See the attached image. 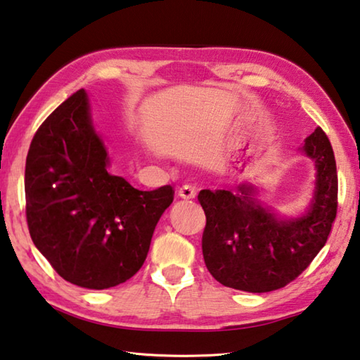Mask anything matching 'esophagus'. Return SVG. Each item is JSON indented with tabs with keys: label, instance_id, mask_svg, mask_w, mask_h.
Segmentation results:
<instances>
[{
	"label": "esophagus",
	"instance_id": "obj_1",
	"mask_svg": "<svg viewBox=\"0 0 360 360\" xmlns=\"http://www.w3.org/2000/svg\"><path fill=\"white\" fill-rule=\"evenodd\" d=\"M177 194H179L180 199H185V200H191V199L195 198V191H194V188L191 185L180 186Z\"/></svg>",
	"mask_w": 360,
	"mask_h": 360
}]
</instances>
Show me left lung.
Here are the masks:
<instances>
[{"label": "left lung", "mask_w": 360, "mask_h": 360, "mask_svg": "<svg viewBox=\"0 0 360 360\" xmlns=\"http://www.w3.org/2000/svg\"><path fill=\"white\" fill-rule=\"evenodd\" d=\"M300 152L314 162L311 198L304 212L281 214L259 199L260 189L244 183L236 191L202 189L207 216L203 260L222 285L266 293L295 281L323 249L337 213V167L321 128L306 138Z\"/></svg>", "instance_id": "left-lung-1"}]
</instances>
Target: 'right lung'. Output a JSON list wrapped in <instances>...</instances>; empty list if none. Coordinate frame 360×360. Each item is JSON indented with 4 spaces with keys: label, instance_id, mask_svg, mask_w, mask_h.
I'll use <instances>...</instances> for the list:
<instances>
[{
    "label": "right lung",
    "instance_id": "right-lung-1",
    "mask_svg": "<svg viewBox=\"0 0 360 360\" xmlns=\"http://www.w3.org/2000/svg\"><path fill=\"white\" fill-rule=\"evenodd\" d=\"M84 89L54 110L34 136L25 169L34 246L73 285L105 290L141 269L172 188L139 191L110 172Z\"/></svg>",
    "mask_w": 360,
    "mask_h": 360
}]
</instances>
